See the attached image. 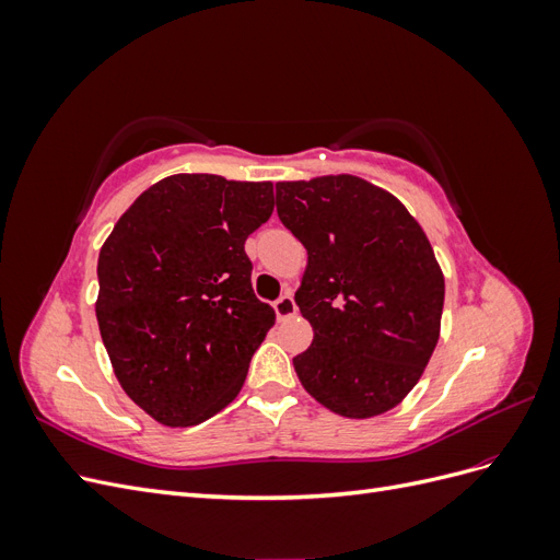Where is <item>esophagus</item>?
Segmentation results:
<instances>
[{
	"instance_id": "1",
	"label": "esophagus",
	"mask_w": 560,
	"mask_h": 560,
	"mask_svg": "<svg viewBox=\"0 0 560 560\" xmlns=\"http://www.w3.org/2000/svg\"><path fill=\"white\" fill-rule=\"evenodd\" d=\"M273 308H276L278 319H287V317H292V315L296 313V301H294V296H292L290 292H284V294L273 303Z\"/></svg>"
}]
</instances>
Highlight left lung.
<instances>
[{"instance_id":"8db88e82","label":"left lung","mask_w":560,"mask_h":560,"mask_svg":"<svg viewBox=\"0 0 560 560\" xmlns=\"http://www.w3.org/2000/svg\"><path fill=\"white\" fill-rule=\"evenodd\" d=\"M280 222L308 252L296 292L313 343L294 358L327 409L371 418L422 376L444 311V276L401 202L352 175L276 184Z\"/></svg>"}]
</instances>
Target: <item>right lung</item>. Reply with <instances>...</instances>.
Wrapping results in <instances>:
<instances>
[{"label":"right lung","instance_id":"add662e5","mask_svg":"<svg viewBox=\"0 0 560 560\" xmlns=\"http://www.w3.org/2000/svg\"><path fill=\"white\" fill-rule=\"evenodd\" d=\"M270 212V182L173 175L132 202L100 249V336L128 397L163 425H198L241 393L276 322L254 296L245 254Z\"/></svg>","mask_w":560,"mask_h":560}]
</instances>
